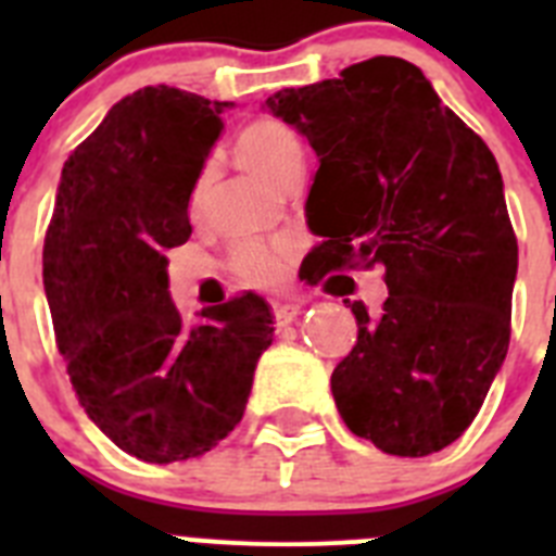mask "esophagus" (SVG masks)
Instances as JSON below:
<instances>
[{
    "mask_svg": "<svg viewBox=\"0 0 556 556\" xmlns=\"http://www.w3.org/2000/svg\"><path fill=\"white\" fill-rule=\"evenodd\" d=\"M301 314V306L298 303H278V306L273 308V317H275V326L278 328H287L289 323L294 320Z\"/></svg>",
    "mask_w": 556,
    "mask_h": 556,
    "instance_id": "1",
    "label": "esophagus"
}]
</instances>
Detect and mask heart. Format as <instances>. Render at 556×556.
<instances>
[{"label":"heart","mask_w":556,"mask_h":556,"mask_svg":"<svg viewBox=\"0 0 556 556\" xmlns=\"http://www.w3.org/2000/svg\"><path fill=\"white\" fill-rule=\"evenodd\" d=\"M236 152L239 159L258 172L262 178L281 186L292 172L303 166V141L294 127L281 119H255L236 136ZM211 172L203 169L191 186L189 214L200 217L208 194ZM287 244H258L242 242L230 250V269L248 283H275L287 267Z\"/></svg>","instance_id":"1"}]
</instances>
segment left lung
I'll return each instance as SVG.
<instances>
[{
  "label": "left lung",
  "mask_w": 556,
  "mask_h": 556,
  "mask_svg": "<svg viewBox=\"0 0 556 556\" xmlns=\"http://www.w3.org/2000/svg\"><path fill=\"white\" fill-rule=\"evenodd\" d=\"M267 108L314 147L306 200L320 281L384 267L390 298L345 301L358 337L331 372L348 429L395 456L443 451L473 424L513 333L518 239L490 147L424 72L378 55Z\"/></svg>",
  "instance_id": "left-lung-1"
}]
</instances>
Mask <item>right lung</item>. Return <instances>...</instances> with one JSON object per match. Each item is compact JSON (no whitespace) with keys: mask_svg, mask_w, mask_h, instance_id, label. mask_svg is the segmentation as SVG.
<instances>
[{"mask_svg":"<svg viewBox=\"0 0 556 556\" xmlns=\"http://www.w3.org/2000/svg\"><path fill=\"white\" fill-rule=\"evenodd\" d=\"M228 102L172 86L132 91L63 164L43 236L58 351L108 440L152 465L191 459L236 429L273 345L264 298L242 292L186 328L166 250L191 236L189 194Z\"/></svg>","mask_w":556,"mask_h":556,"instance_id":"1","label":"right lung"}]
</instances>
